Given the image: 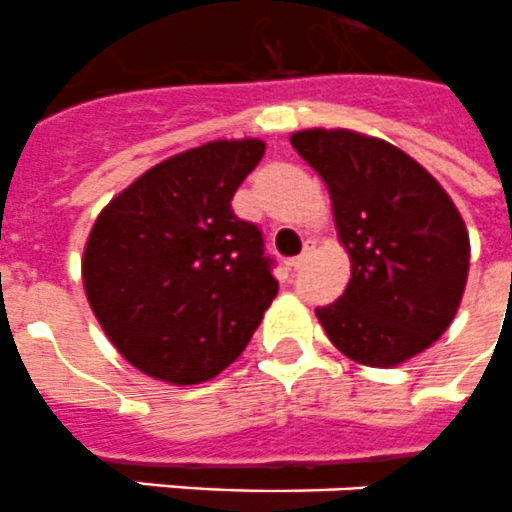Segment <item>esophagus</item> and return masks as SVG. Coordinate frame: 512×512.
Masks as SVG:
<instances>
[{
    "label": "esophagus",
    "instance_id": "1",
    "mask_svg": "<svg viewBox=\"0 0 512 512\" xmlns=\"http://www.w3.org/2000/svg\"><path fill=\"white\" fill-rule=\"evenodd\" d=\"M304 260H307V252H304V255H296V257H291V260H289V265H291V268H294V270H299V268H302V265H304Z\"/></svg>",
    "mask_w": 512,
    "mask_h": 512
}]
</instances>
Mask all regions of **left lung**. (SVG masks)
Wrapping results in <instances>:
<instances>
[{
	"mask_svg": "<svg viewBox=\"0 0 512 512\" xmlns=\"http://www.w3.org/2000/svg\"><path fill=\"white\" fill-rule=\"evenodd\" d=\"M325 179L351 281L317 307L338 351L367 367H395L448 330L468 276V231L448 192L395 145L349 130L291 135Z\"/></svg>",
	"mask_w": 512,
	"mask_h": 512,
	"instance_id": "8db88e82",
	"label": "left lung"
}]
</instances>
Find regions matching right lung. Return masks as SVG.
Instances as JSON below:
<instances>
[{"label":"right lung","instance_id":"right-lung-1","mask_svg":"<svg viewBox=\"0 0 512 512\" xmlns=\"http://www.w3.org/2000/svg\"><path fill=\"white\" fill-rule=\"evenodd\" d=\"M265 153L213 140L145 171L101 210L85 244L90 309L119 354L174 385L216 377L278 294L263 231L231 208Z\"/></svg>","mask_w":512,"mask_h":512}]
</instances>
